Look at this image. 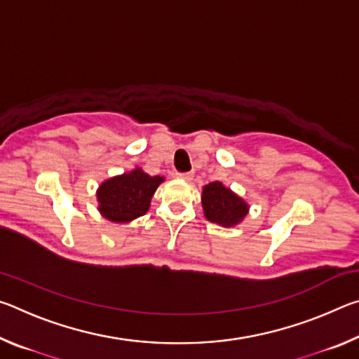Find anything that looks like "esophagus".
Here are the masks:
<instances>
[{"instance_id":"esophagus-1","label":"esophagus","mask_w":359,"mask_h":359,"mask_svg":"<svg viewBox=\"0 0 359 359\" xmlns=\"http://www.w3.org/2000/svg\"><path fill=\"white\" fill-rule=\"evenodd\" d=\"M177 177L184 179V180H191L193 179V172H177Z\"/></svg>"}]
</instances>
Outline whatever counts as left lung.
<instances>
[{
	"label": "left lung",
	"instance_id": "8db88e82",
	"mask_svg": "<svg viewBox=\"0 0 359 359\" xmlns=\"http://www.w3.org/2000/svg\"><path fill=\"white\" fill-rule=\"evenodd\" d=\"M203 208L209 222L233 226L247 215L248 205L220 182H210L203 190Z\"/></svg>",
	"mask_w": 359,
	"mask_h": 359
}]
</instances>
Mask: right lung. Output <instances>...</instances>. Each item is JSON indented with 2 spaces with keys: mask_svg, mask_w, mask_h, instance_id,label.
<instances>
[{
  "mask_svg": "<svg viewBox=\"0 0 359 359\" xmlns=\"http://www.w3.org/2000/svg\"><path fill=\"white\" fill-rule=\"evenodd\" d=\"M163 177H151L141 169L109 179L100 187V212L111 222L125 223L144 215Z\"/></svg>",
  "mask_w": 359,
  "mask_h": 359,
  "instance_id": "add662e5",
  "label": "right lung"
}]
</instances>
